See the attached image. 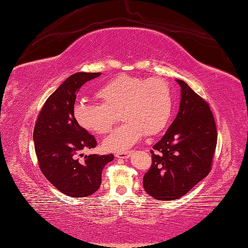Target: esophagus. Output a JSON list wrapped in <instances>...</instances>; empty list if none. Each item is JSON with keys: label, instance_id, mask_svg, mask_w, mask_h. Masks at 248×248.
Segmentation results:
<instances>
[{"label": "esophagus", "instance_id": "obj_1", "mask_svg": "<svg viewBox=\"0 0 248 248\" xmlns=\"http://www.w3.org/2000/svg\"><path fill=\"white\" fill-rule=\"evenodd\" d=\"M132 151H126V153H116L115 157L119 159H128L132 155Z\"/></svg>", "mask_w": 248, "mask_h": 248}]
</instances>
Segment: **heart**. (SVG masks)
<instances>
[{
  "label": "heart",
  "instance_id": "heart-1",
  "mask_svg": "<svg viewBox=\"0 0 248 248\" xmlns=\"http://www.w3.org/2000/svg\"><path fill=\"white\" fill-rule=\"evenodd\" d=\"M102 104L79 102L74 108L77 123L87 131L110 132L121 112L124 124L103 141L108 151H125L142 137L155 135L167 126L173 108L169 82L161 78H146L123 74L112 78L97 91Z\"/></svg>",
  "mask_w": 248,
  "mask_h": 248
}]
</instances>
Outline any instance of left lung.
<instances>
[{
    "instance_id": "obj_1",
    "label": "left lung",
    "mask_w": 248,
    "mask_h": 248,
    "mask_svg": "<svg viewBox=\"0 0 248 248\" xmlns=\"http://www.w3.org/2000/svg\"><path fill=\"white\" fill-rule=\"evenodd\" d=\"M179 113L151 150L153 164L144 175L146 193L157 201L184 196L210 172L217 127L210 107L184 80Z\"/></svg>"
}]
</instances>
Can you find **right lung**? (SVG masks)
Segmentation results:
<instances>
[{
	"mask_svg": "<svg viewBox=\"0 0 248 248\" xmlns=\"http://www.w3.org/2000/svg\"><path fill=\"white\" fill-rule=\"evenodd\" d=\"M101 73H75L46 99L33 129L34 150L43 175L60 192L71 197H87L101 185L104 166L114 159L107 155H84L97 146L95 138L74 116L76 94L85 82ZM78 155L84 157L80 161Z\"/></svg>",
	"mask_w": 248,
	"mask_h": 248,
	"instance_id": "obj_1",
	"label": "right lung"
}]
</instances>
